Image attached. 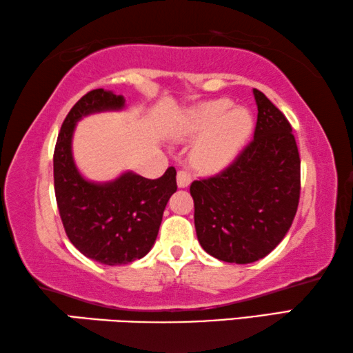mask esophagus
<instances>
[{"mask_svg":"<svg viewBox=\"0 0 353 353\" xmlns=\"http://www.w3.org/2000/svg\"><path fill=\"white\" fill-rule=\"evenodd\" d=\"M192 183V174L188 171L181 170L177 172V185L179 188H187Z\"/></svg>","mask_w":353,"mask_h":353,"instance_id":"esophagus-1","label":"esophagus"}]
</instances>
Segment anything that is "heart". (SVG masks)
Instances as JSON below:
<instances>
[{"instance_id":"heart-1","label":"heart","mask_w":353,"mask_h":353,"mask_svg":"<svg viewBox=\"0 0 353 353\" xmlns=\"http://www.w3.org/2000/svg\"><path fill=\"white\" fill-rule=\"evenodd\" d=\"M253 132V117L243 106L229 99L207 100L188 108L179 117L174 135L194 139L192 161L204 171H215L236 159Z\"/></svg>"}]
</instances>
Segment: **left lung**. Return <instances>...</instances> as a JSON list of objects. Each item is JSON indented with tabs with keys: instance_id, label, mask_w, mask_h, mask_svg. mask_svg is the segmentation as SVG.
Listing matches in <instances>:
<instances>
[{
	"instance_id": "left-lung-1",
	"label": "left lung",
	"mask_w": 353,
	"mask_h": 353,
	"mask_svg": "<svg viewBox=\"0 0 353 353\" xmlns=\"http://www.w3.org/2000/svg\"><path fill=\"white\" fill-rule=\"evenodd\" d=\"M253 94V141L221 172L190 185L201 247L234 264H250L275 250L300 199V155L292 127L264 94L257 89Z\"/></svg>"
}]
</instances>
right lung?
<instances>
[{"instance_id": "obj_1", "label": "right lung", "mask_w": 353, "mask_h": 353, "mask_svg": "<svg viewBox=\"0 0 353 353\" xmlns=\"http://www.w3.org/2000/svg\"><path fill=\"white\" fill-rule=\"evenodd\" d=\"M125 100L111 91L94 89L65 116L53 155L54 194L67 237L89 259L124 265L146 256L157 239L163 210L177 190L176 170L159 179L127 171L111 182H89L72 155L77 122L88 114L124 108Z\"/></svg>"}]
</instances>
